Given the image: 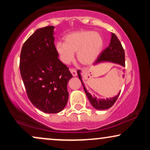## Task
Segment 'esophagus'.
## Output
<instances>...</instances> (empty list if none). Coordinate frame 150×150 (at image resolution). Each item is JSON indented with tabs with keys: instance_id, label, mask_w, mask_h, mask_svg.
<instances>
[{
	"instance_id": "esophagus-1",
	"label": "esophagus",
	"mask_w": 150,
	"mask_h": 150,
	"mask_svg": "<svg viewBox=\"0 0 150 150\" xmlns=\"http://www.w3.org/2000/svg\"><path fill=\"white\" fill-rule=\"evenodd\" d=\"M70 73H72V75H73V76H74V77L77 76V73L76 70H75V69H73V68H70Z\"/></svg>"
}]
</instances>
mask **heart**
Here are the masks:
<instances>
[{
  "label": "heart",
  "instance_id": "1",
  "mask_svg": "<svg viewBox=\"0 0 150 150\" xmlns=\"http://www.w3.org/2000/svg\"><path fill=\"white\" fill-rule=\"evenodd\" d=\"M64 40L65 42H58L55 44V51L65 64L73 61L74 53L76 52L77 59L81 64L91 65L99 56L104 44L102 36L92 30L70 32Z\"/></svg>",
  "mask_w": 150,
  "mask_h": 150
}]
</instances>
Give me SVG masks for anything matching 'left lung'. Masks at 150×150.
<instances>
[{
	"instance_id": "8db88e82",
	"label": "left lung",
	"mask_w": 150,
	"mask_h": 150,
	"mask_svg": "<svg viewBox=\"0 0 150 150\" xmlns=\"http://www.w3.org/2000/svg\"><path fill=\"white\" fill-rule=\"evenodd\" d=\"M103 61H109L112 62V63H117L119 64L122 66L125 67V52L124 49H123V46L121 45V43L118 40V37L115 34H111V42H110L109 46L107 48H106L101 54L98 56L97 59L96 60L95 62L94 63V65L97 64V63H100ZM80 70H77V75H78L79 79H80L81 82H82V85H83L84 90L86 93L87 98L89 99L90 101L91 104L94 108L98 110H105L108 109V108H111L113 104H115L117 99H118V96H119L120 93H118V95L116 97L109 98V99H97L94 96L91 95L89 93L87 92L86 89L85 85L82 82V77L80 75Z\"/></svg>"
}]
</instances>
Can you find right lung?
<instances>
[{
  "instance_id": "obj_1",
  "label": "right lung",
  "mask_w": 150,
  "mask_h": 150,
  "mask_svg": "<svg viewBox=\"0 0 150 150\" xmlns=\"http://www.w3.org/2000/svg\"><path fill=\"white\" fill-rule=\"evenodd\" d=\"M55 27L38 29L22 47L20 70L27 97L44 113H56L66 106L67 85L73 75L55 51Z\"/></svg>"
}]
</instances>
